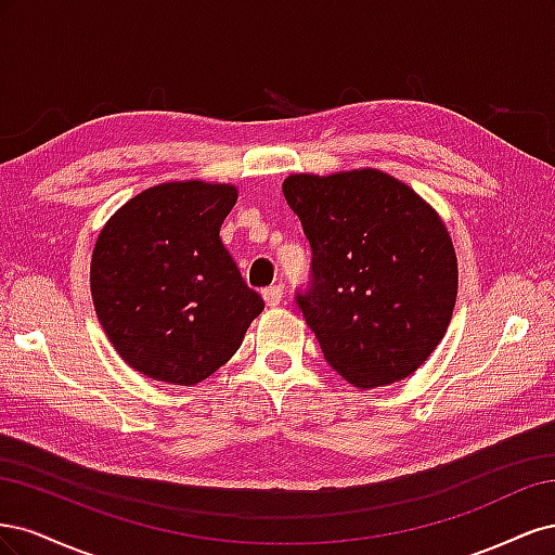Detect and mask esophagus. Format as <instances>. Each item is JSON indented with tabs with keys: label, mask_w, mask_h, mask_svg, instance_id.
I'll list each match as a JSON object with an SVG mask.
<instances>
[{
	"label": "esophagus",
	"mask_w": 555,
	"mask_h": 555,
	"mask_svg": "<svg viewBox=\"0 0 555 555\" xmlns=\"http://www.w3.org/2000/svg\"><path fill=\"white\" fill-rule=\"evenodd\" d=\"M261 296H263V300H266V306H268V308H275V306H280V304H282L284 289L280 287V284H273V287H266V289L261 292Z\"/></svg>",
	"instance_id": "obj_1"
}]
</instances>
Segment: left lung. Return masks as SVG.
I'll list each match as a JSON object with an SVG mask.
<instances>
[{
	"label": "left lung",
	"instance_id": "obj_1",
	"mask_svg": "<svg viewBox=\"0 0 555 555\" xmlns=\"http://www.w3.org/2000/svg\"><path fill=\"white\" fill-rule=\"evenodd\" d=\"M282 192L312 247L296 304L324 359L359 389L412 375L456 306L459 263L440 215L377 169L296 173Z\"/></svg>",
	"mask_w": 555,
	"mask_h": 555
}]
</instances>
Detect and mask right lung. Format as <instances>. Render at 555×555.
<instances>
[{
  "label": "right lung",
  "instance_id": "add662e5",
  "mask_svg": "<svg viewBox=\"0 0 555 555\" xmlns=\"http://www.w3.org/2000/svg\"><path fill=\"white\" fill-rule=\"evenodd\" d=\"M233 184L164 182L117 210L92 251L90 289L108 340L133 371L190 386L241 347L263 310L220 227Z\"/></svg>",
  "mask_w": 555,
  "mask_h": 555
}]
</instances>
